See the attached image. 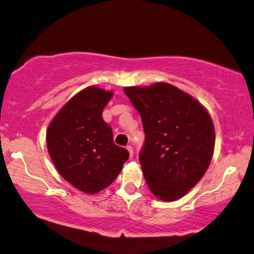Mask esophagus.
I'll return each instance as SVG.
<instances>
[{
	"label": "esophagus",
	"instance_id": "esophagus-1",
	"mask_svg": "<svg viewBox=\"0 0 254 254\" xmlns=\"http://www.w3.org/2000/svg\"><path fill=\"white\" fill-rule=\"evenodd\" d=\"M127 150L128 151V153H130V157H132V156H133V149H132L131 145H127Z\"/></svg>",
	"mask_w": 254,
	"mask_h": 254
}]
</instances>
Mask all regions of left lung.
Here are the masks:
<instances>
[{"label": "left lung", "mask_w": 254, "mask_h": 254, "mask_svg": "<svg viewBox=\"0 0 254 254\" xmlns=\"http://www.w3.org/2000/svg\"><path fill=\"white\" fill-rule=\"evenodd\" d=\"M141 115L145 141L139 160L157 198H182L199 182L213 158L215 130L207 110L168 83L124 88Z\"/></svg>", "instance_id": "8db88e82"}]
</instances>
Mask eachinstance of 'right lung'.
<instances>
[{
    "label": "right lung",
    "mask_w": 254,
    "mask_h": 254,
    "mask_svg": "<svg viewBox=\"0 0 254 254\" xmlns=\"http://www.w3.org/2000/svg\"><path fill=\"white\" fill-rule=\"evenodd\" d=\"M113 92L89 86L64 105L47 130V148L56 169L78 190L96 194L109 187L128 159L113 142L102 113Z\"/></svg>",
    "instance_id": "obj_1"
}]
</instances>
